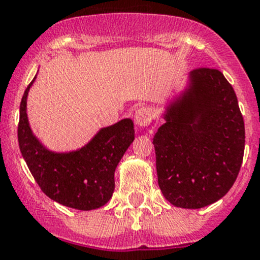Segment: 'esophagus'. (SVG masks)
Here are the masks:
<instances>
[{
    "label": "esophagus",
    "mask_w": 260,
    "mask_h": 260,
    "mask_svg": "<svg viewBox=\"0 0 260 260\" xmlns=\"http://www.w3.org/2000/svg\"><path fill=\"white\" fill-rule=\"evenodd\" d=\"M153 118L152 111L148 107H141L135 113V123L139 127H146L151 124Z\"/></svg>",
    "instance_id": "1"
}]
</instances>
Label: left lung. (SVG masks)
Here are the masks:
<instances>
[{
  "instance_id": "left-lung-1",
  "label": "left lung",
  "mask_w": 260,
  "mask_h": 260,
  "mask_svg": "<svg viewBox=\"0 0 260 260\" xmlns=\"http://www.w3.org/2000/svg\"><path fill=\"white\" fill-rule=\"evenodd\" d=\"M189 82L167 107L153 144L163 196L176 207L198 209L225 196L236 182L245 129L236 92L220 71L196 68Z\"/></svg>"
}]
</instances>
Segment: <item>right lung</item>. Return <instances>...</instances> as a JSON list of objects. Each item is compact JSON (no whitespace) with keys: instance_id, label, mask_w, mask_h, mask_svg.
I'll list each match as a JSON object with an SVG mask.
<instances>
[{"instance_id":"obj_1","label":"right lung","mask_w":260,"mask_h":260,"mask_svg":"<svg viewBox=\"0 0 260 260\" xmlns=\"http://www.w3.org/2000/svg\"><path fill=\"white\" fill-rule=\"evenodd\" d=\"M35 80L22 97L17 129L22 157L29 172L42 192L62 206L80 210L105 206L113 194L114 171L135 139L132 119L102 128L78 151H48L35 137L27 119V95Z\"/></svg>"}]
</instances>
